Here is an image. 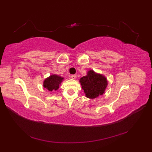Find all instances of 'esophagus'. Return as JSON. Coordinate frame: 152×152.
Masks as SVG:
<instances>
[{"instance_id": "obj_1", "label": "esophagus", "mask_w": 152, "mask_h": 152, "mask_svg": "<svg viewBox=\"0 0 152 152\" xmlns=\"http://www.w3.org/2000/svg\"><path fill=\"white\" fill-rule=\"evenodd\" d=\"M71 78L72 79H76V75H72Z\"/></svg>"}]
</instances>
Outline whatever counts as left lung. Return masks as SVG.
I'll return each instance as SVG.
<instances>
[{"mask_svg":"<svg viewBox=\"0 0 152 152\" xmlns=\"http://www.w3.org/2000/svg\"><path fill=\"white\" fill-rule=\"evenodd\" d=\"M79 81L86 96L90 99L103 94L108 85L107 78L93 70L87 72V75L81 77Z\"/></svg>","mask_w":152,"mask_h":152,"instance_id":"8db88e82","label":"left lung"}]
</instances>
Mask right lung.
<instances>
[{
    "label": "right lung",
    "mask_w": 152,
    "mask_h": 152,
    "mask_svg": "<svg viewBox=\"0 0 152 152\" xmlns=\"http://www.w3.org/2000/svg\"><path fill=\"white\" fill-rule=\"evenodd\" d=\"M64 78L57 75H51L44 81L43 86L44 88L47 89L49 91H53V90L56 91L59 89Z\"/></svg>",
    "instance_id": "obj_1"
}]
</instances>
